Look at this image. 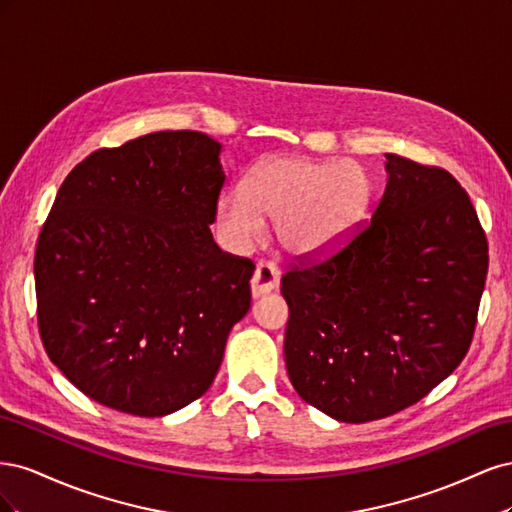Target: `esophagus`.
Returning a JSON list of instances; mask_svg holds the SVG:
<instances>
[{
    "label": "esophagus",
    "mask_w": 512,
    "mask_h": 512,
    "mask_svg": "<svg viewBox=\"0 0 512 512\" xmlns=\"http://www.w3.org/2000/svg\"><path fill=\"white\" fill-rule=\"evenodd\" d=\"M277 284H280V269H277L273 262H269V260H260L256 271H254L252 284H250L252 286V297L254 299L262 297V294L275 290Z\"/></svg>",
    "instance_id": "obj_1"
}]
</instances>
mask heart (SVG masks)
Listing matches in <instances>:
<instances>
[{
    "instance_id": "b5f03b06",
    "label": "heart",
    "mask_w": 512,
    "mask_h": 512,
    "mask_svg": "<svg viewBox=\"0 0 512 512\" xmlns=\"http://www.w3.org/2000/svg\"><path fill=\"white\" fill-rule=\"evenodd\" d=\"M374 183L348 160L282 156L256 166L245 185L226 190L215 207L220 235L232 250L256 241L265 215L277 241L294 256H318L342 243L371 205Z\"/></svg>"
}]
</instances>
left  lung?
<instances>
[{"instance_id":"left-lung-1","label":"left lung","mask_w":512,"mask_h":512,"mask_svg":"<svg viewBox=\"0 0 512 512\" xmlns=\"http://www.w3.org/2000/svg\"><path fill=\"white\" fill-rule=\"evenodd\" d=\"M371 222L282 277L288 378L339 423L404 410L453 374L476 327L489 247L459 181L384 153Z\"/></svg>"}]
</instances>
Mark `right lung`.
<instances>
[{
	"label": "right lung",
	"mask_w": 512,
	"mask_h": 512,
	"mask_svg": "<svg viewBox=\"0 0 512 512\" xmlns=\"http://www.w3.org/2000/svg\"><path fill=\"white\" fill-rule=\"evenodd\" d=\"M222 145L192 130L98 149L61 183L36 245L49 359L98 404L166 416L203 395L250 309L254 262L222 252Z\"/></svg>",
	"instance_id": "add662e5"
}]
</instances>
